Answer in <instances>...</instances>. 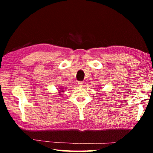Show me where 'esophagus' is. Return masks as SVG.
Returning <instances> with one entry per match:
<instances>
[{"mask_svg": "<svg viewBox=\"0 0 153 153\" xmlns=\"http://www.w3.org/2000/svg\"><path fill=\"white\" fill-rule=\"evenodd\" d=\"M83 84H84V82H83L82 81H80V82H78V85L80 86H83Z\"/></svg>", "mask_w": 153, "mask_h": 153, "instance_id": "obj_1", "label": "esophagus"}]
</instances>
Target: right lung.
<instances>
[{"instance_id": "1", "label": "right lung", "mask_w": 153, "mask_h": 153, "mask_svg": "<svg viewBox=\"0 0 153 153\" xmlns=\"http://www.w3.org/2000/svg\"><path fill=\"white\" fill-rule=\"evenodd\" d=\"M62 92H63V91H62Z\"/></svg>"}]
</instances>
